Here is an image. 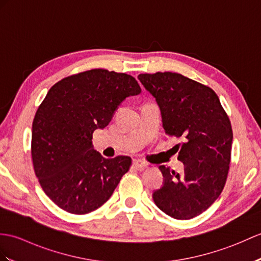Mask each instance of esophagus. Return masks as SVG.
Masks as SVG:
<instances>
[{
	"label": "esophagus",
	"instance_id": "34e87169",
	"mask_svg": "<svg viewBox=\"0 0 261 261\" xmlns=\"http://www.w3.org/2000/svg\"><path fill=\"white\" fill-rule=\"evenodd\" d=\"M132 166L135 167L136 169H144V168L148 167V163H145L142 160H133Z\"/></svg>",
	"mask_w": 261,
	"mask_h": 261
}]
</instances>
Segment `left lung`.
Returning a JSON list of instances; mask_svg holds the SVG:
<instances>
[{
  "instance_id": "obj_1",
  "label": "left lung",
  "mask_w": 261,
  "mask_h": 261,
  "mask_svg": "<svg viewBox=\"0 0 261 261\" xmlns=\"http://www.w3.org/2000/svg\"><path fill=\"white\" fill-rule=\"evenodd\" d=\"M138 79L159 106L167 135L182 140L178 160L185 171L180 174L160 166L163 182L153 191V201L174 219H191L207 210L225 187L231 124L215 91L201 83L172 72Z\"/></svg>"
}]
</instances>
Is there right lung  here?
Segmentation results:
<instances>
[{
    "label": "right lung",
    "mask_w": 261,
    "mask_h": 261,
    "mask_svg": "<svg viewBox=\"0 0 261 261\" xmlns=\"http://www.w3.org/2000/svg\"><path fill=\"white\" fill-rule=\"evenodd\" d=\"M140 93L133 76L103 69L64 77L48 90L33 120L32 159L42 189L60 208L84 215L112 196L131 158H103L92 135L128 96Z\"/></svg>",
    "instance_id": "add662e5"
}]
</instances>
